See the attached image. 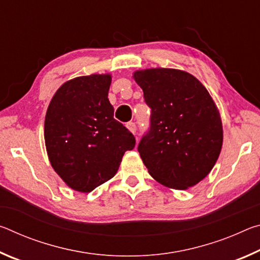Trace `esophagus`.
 Listing matches in <instances>:
<instances>
[{"mask_svg": "<svg viewBox=\"0 0 260 260\" xmlns=\"http://www.w3.org/2000/svg\"><path fill=\"white\" fill-rule=\"evenodd\" d=\"M126 126H127V128H128V129L132 132V133H133V134H135V133H136V129H138V128H136L135 122L131 121V122H128V124H127Z\"/></svg>", "mask_w": 260, "mask_h": 260, "instance_id": "34e87169", "label": "esophagus"}]
</instances>
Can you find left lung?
<instances>
[{"mask_svg": "<svg viewBox=\"0 0 260 260\" xmlns=\"http://www.w3.org/2000/svg\"><path fill=\"white\" fill-rule=\"evenodd\" d=\"M151 109L138 150L151 177L184 190L212 170L222 146V125L209 91L195 77L174 69L134 73Z\"/></svg>", "mask_w": 260, "mask_h": 260, "instance_id": "1", "label": "left lung"}]
</instances>
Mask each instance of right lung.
<instances>
[{"label": "right lung", "instance_id": "1", "mask_svg": "<svg viewBox=\"0 0 260 260\" xmlns=\"http://www.w3.org/2000/svg\"><path fill=\"white\" fill-rule=\"evenodd\" d=\"M111 76L91 74L59 87L48 107L45 141L50 164L69 187L90 192L117 173L135 138L113 118Z\"/></svg>", "mask_w": 260, "mask_h": 260}]
</instances>
